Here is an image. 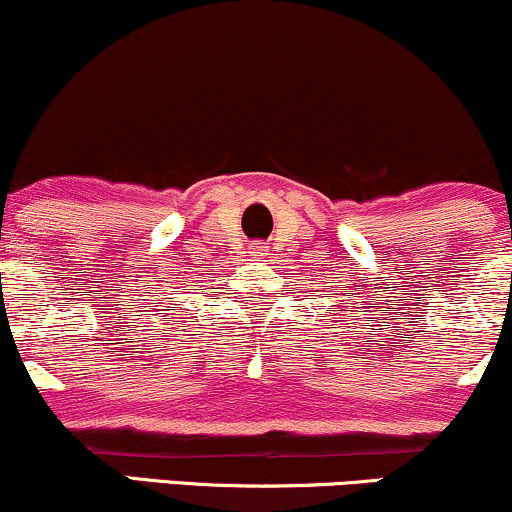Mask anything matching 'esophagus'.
I'll use <instances>...</instances> for the list:
<instances>
[{"label":"esophagus","mask_w":512,"mask_h":512,"mask_svg":"<svg viewBox=\"0 0 512 512\" xmlns=\"http://www.w3.org/2000/svg\"><path fill=\"white\" fill-rule=\"evenodd\" d=\"M257 255H262V252H257Z\"/></svg>","instance_id":"34e87169"}]
</instances>
